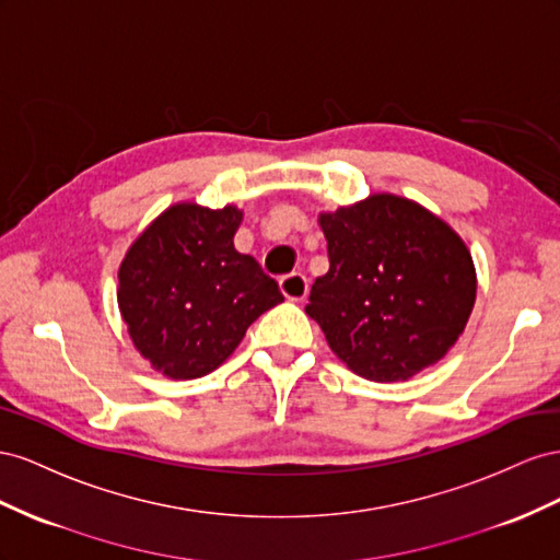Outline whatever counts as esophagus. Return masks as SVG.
<instances>
[{
    "mask_svg": "<svg viewBox=\"0 0 560 560\" xmlns=\"http://www.w3.org/2000/svg\"><path fill=\"white\" fill-rule=\"evenodd\" d=\"M279 291L283 293L285 300L300 302V300H305L310 293V281L305 275H289L279 281Z\"/></svg>",
    "mask_w": 560,
    "mask_h": 560,
    "instance_id": "obj_1",
    "label": "esophagus"
}]
</instances>
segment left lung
<instances>
[{"mask_svg":"<svg viewBox=\"0 0 560 560\" xmlns=\"http://www.w3.org/2000/svg\"><path fill=\"white\" fill-rule=\"evenodd\" d=\"M330 267L305 312L349 371L406 382L455 347L476 302L462 236L418 201L377 191L318 213Z\"/></svg>","mask_w":560,"mask_h":560,"instance_id":"8db88e82","label":"left lung"}]
</instances>
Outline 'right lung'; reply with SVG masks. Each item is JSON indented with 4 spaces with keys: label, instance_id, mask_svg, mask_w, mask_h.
<instances>
[{
    "label": "right lung",
    "instance_id": "add662e5",
    "mask_svg": "<svg viewBox=\"0 0 560 560\" xmlns=\"http://www.w3.org/2000/svg\"><path fill=\"white\" fill-rule=\"evenodd\" d=\"M244 211L178 201L126 250L117 302L140 357L171 380L225 363L248 326L283 302L275 279L234 248Z\"/></svg>",
    "mask_w": 560,
    "mask_h": 560
}]
</instances>
